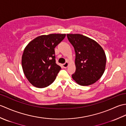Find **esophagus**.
I'll return each instance as SVG.
<instances>
[{"mask_svg": "<svg viewBox=\"0 0 126 126\" xmlns=\"http://www.w3.org/2000/svg\"><path fill=\"white\" fill-rule=\"evenodd\" d=\"M69 65V63L68 62H65L64 64H63V67L64 68H66L68 67Z\"/></svg>", "mask_w": 126, "mask_h": 126, "instance_id": "1", "label": "esophagus"}]
</instances>
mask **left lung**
Instances as JSON below:
<instances>
[{"instance_id":"8db88e82","label":"left lung","mask_w":126,"mask_h":126,"mask_svg":"<svg viewBox=\"0 0 126 126\" xmlns=\"http://www.w3.org/2000/svg\"><path fill=\"white\" fill-rule=\"evenodd\" d=\"M66 36L76 53V71L72 78L82 86L95 83L105 71L106 56L103 48L94 40L82 34Z\"/></svg>"}]
</instances>
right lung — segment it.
<instances>
[{"label":"right lung","mask_w":126,"mask_h":126,"mask_svg":"<svg viewBox=\"0 0 126 126\" xmlns=\"http://www.w3.org/2000/svg\"><path fill=\"white\" fill-rule=\"evenodd\" d=\"M65 34H50L36 37L29 43L22 57L23 70L30 83L45 88L55 81L61 68L56 63L55 47Z\"/></svg>","instance_id":"add662e5"}]
</instances>
